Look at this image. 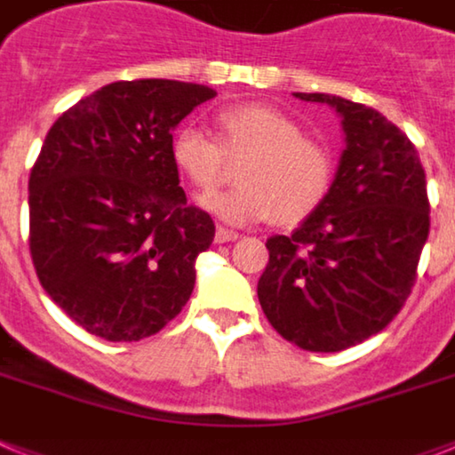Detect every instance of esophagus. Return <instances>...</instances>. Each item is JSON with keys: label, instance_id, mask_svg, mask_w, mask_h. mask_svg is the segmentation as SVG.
<instances>
[{"label": "esophagus", "instance_id": "34e87169", "mask_svg": "<svg viewBox=\"0 0 455 455\" xmlns=\"http://www.w3.org/2000/svg\"><path fill=\"white\" fill-rule=\"evenodd\" d=\"M238 240V234L231 231V228H224V227H217L215 231V243H234Z\"/></svg>", "mask_w": 455, "mask_h": 455}]
</instances>
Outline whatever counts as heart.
<instances>
[{
  "mask_svg": "<svg viewBox=\"0 0 455 455\" xmlns=\"http://www.w3.org/2000/svg\"><path fill=\"white\" fill-rule=\"evenodd\" d=\"M215 122L217 139L187 124L171 140L175 169L204 194L226 180L228 161L246 162L241 187L205 196L204 208L231 224L273 217L280 227H299L326 204L335 162L299 120L270 104H238L221 108Z\"/></svg>",
  "mask_w": 455,
  "mask_h": 455,
  "instance_id": "1",
  "label": "heart"
}]
</instances>
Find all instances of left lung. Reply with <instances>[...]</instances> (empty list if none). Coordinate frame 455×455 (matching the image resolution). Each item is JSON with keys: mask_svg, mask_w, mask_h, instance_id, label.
Here are the masks:
<instances>
[{"mask_svg": "<svg viewBox=\"0 0 455 455\" xmlns=\"http://www.w3.org/2000/svg\"><path fill=\"white\" fill-rule=\"evenodd\" d=\"M342 116V152L326 204L266 243L257 293L270 326L305 351H342L403 310L430 231L426 173L393 122L349 99L305 94Z\"/></svg>", "mask_w": 455, "mask_h": 455, "instance_id": "1", "label": "left lung"}]
</instances>
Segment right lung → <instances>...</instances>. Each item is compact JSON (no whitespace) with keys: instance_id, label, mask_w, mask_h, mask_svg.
I'll return each instance as SVG.
<instances>
[{"instance_id":"right-lung-1","label":"right lung","mask_w":455,"mask_h":455,"mask_svg":"<svg viewBox=\"0 0 455 455\" xmlns=\"http://www.w3.org/2000/svg\"><path fill=\"white\" fill-rule=\"evenodd\" d=\"M215 90L117 80L57 117L29 173V254L41 286L108 342L159 333L194 291L215 221L187 204L173 129Z\"/></svg>"}]
</instances>
